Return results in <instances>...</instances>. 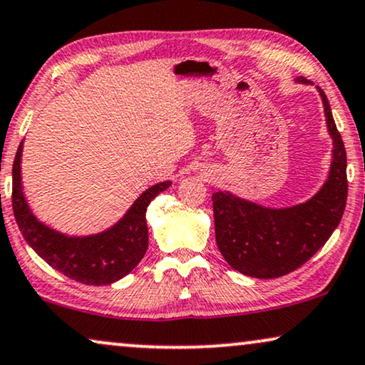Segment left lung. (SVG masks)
Instances as JSON below:
<instances>
[{"mask_svg": "<svg viewBox=\"0 0 365 365\" xmlns=\"http://www.w3.org/2000/svg\"><path fill=\"white\" fill-rule=\"evenodd\" d=\"M299 83H309L304 76ZM322 96L334 158L325 185L300 205L272 210L240 200L230 193H213V218L218 250L228 265L257 279H277L302 267L324 247L341 222L347 202V157L335 126L327 96Z\"/></svg>", "mask_w": 365, "mask_h": 365, "instance_id": "1", "label": "left lung"}]
</instances>
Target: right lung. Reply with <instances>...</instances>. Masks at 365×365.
<instances>
[{"instance_id": "add662e5", "label": "right lung", "mask_w": 365, "mask_h": 365, "mask_svg": "<svg viewBox=\"0 0 365 365\" xmlns=\"http://www.w3.org/2000/svg\"><path fill=\"white\" fill-rule=\"evenodd\" d=\"M21 147L19 143L13 162V212L19 232L33 250L68 279L86 285H108L130 274L148 249V227L145 220L147 207L172 182L150 187L138 197L126 215L110 230L91 237L61 235L36 220L23 197Z\"/></svg>"}]
</instances>
